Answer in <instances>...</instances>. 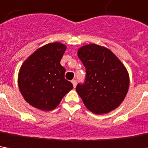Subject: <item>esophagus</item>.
<instances>
[{
	"mask_svg": "<svg viewBox=\"0 0 148 148\" xmlns=\"http://www.w3.org/2000/svg\"><path fill=\"white\" fill-rule=\"evenodd\" d=\"M72 85H73V87H74V88H76V84H77V81H76V80H72Z\"/></svg>",
	"mask_w": 148,
	"mask_h": 148,
	"instance_id": "obj_1",
	"label": "esophagus"
}]
</instances>
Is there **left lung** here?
<instances>
[{
	"instance_id": "8db88e82",
	"label": "left lung",
	"mask_w": 148,
	"mask_h": 148,
	"mask_svg": "<svg viewBox=\"0 0 148 148\" xmlns=\"http://www.w3.org/2000/svg\"><path fill=\"white\" fill-rule=\"evenodd\" d=\"M86 67V79L76 90L86 107L95 114L110 112L125 98L130 86L127 70L108 49L90 44L78 49Z\"/></svg>"
}]
</instances>
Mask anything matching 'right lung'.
Returning <instances> with one entry per match:
<instances>
[{
    "instance_id": "1",
    "label": "right lung",
    "mask_w": 148,
    "mask_h": 148,
    "mask_svg": "<svg viewBox=\"0 0 148 148\" xmlns=\"http://www.w3.org/2000/svg\"><path fill=\"white\" fill-rule=\"evenodd\" d=\"M66 45L54 42L36 49L21 66L18 83L24 99L42 111H51L73 88L64 77L60 60Z\"/></svg>"
}]
</instances>
